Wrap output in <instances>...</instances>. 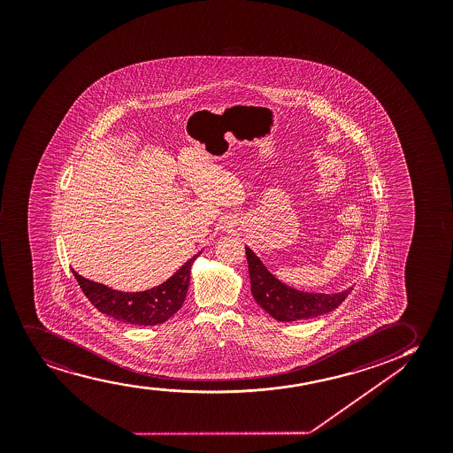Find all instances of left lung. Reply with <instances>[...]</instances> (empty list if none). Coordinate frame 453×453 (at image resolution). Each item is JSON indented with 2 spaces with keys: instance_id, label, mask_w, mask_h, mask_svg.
Segmentation results:
<instances>
[{
  "instance_id": "8db88e82",
  "label": "left lung",
  "mask_w": 453,
  "mask_h": 453,
  "mask_svg": "<svg viewBox=\"0 0 453 453\" xmlns=\"http://www.w3.org/2000/svg\"><path fill=\"white\" fill-rule=\"evenodd\" d=\"M246 255L250 273L251 295L259 307L280 322H293L330 313L351 293L352 287L333 295L295 290L276 280L249 247H246Z\"/></svg>"
}]
</instances>
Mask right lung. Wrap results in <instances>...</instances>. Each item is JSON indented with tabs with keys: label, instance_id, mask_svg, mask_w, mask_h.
<instances>
[{
	"label": "right lung",
	"instance_id": "add662e5",
	"mask_svg": "<svg viewBox=\"0 0 453 453\" xmlns=\"http://www.w3.org/2000/svg\"><path fill=\"white\" fill-rule=\"evenodd\" d=\"M200 255L202 251L190 257L166 282L137 293L112 290L106 285L85 280L74 270L72 272L85 296L101 313L125 324L157 325L166 322L183 305L189 287L190 267Z\"/></svg>",
	"mask_w": 453,
	"mask_h": 453
}]
</instances>
